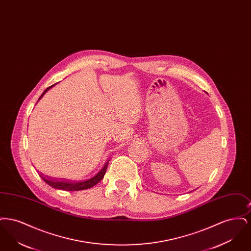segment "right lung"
<instances>
[{"label":"right lung","mask_w":251,"mask_h":251,"mask_svg":"<svg viewBox=\"0 0 251 251\" xmlns=\"http://www.w3.org/2000/svg\"><path fill=\"white\" fill-rule=\"evenodd\" d=\"M54 84L49 86L48 88L45 89V91L42 93V95L39 97L38 100H40L43 95L48 91L50 88H51ZM109 161L107 160L105 162V164L103 165L102 168L96 174L94 177L90 178V179H85V180H82V181H70L68 179H62V180H54V179H47L46 177H44L42 174H39L40 177L43 179V180L49 184L50 186L53 187V188H56V189H61V190H66V191H79V190H84V189H88V188H91L93 187L94 185H96L97 183H99L101 179H103V176L106 172V169H107L108 164H109Z\"/></svg>","instance_id":"add662e5"}]
</instances>
